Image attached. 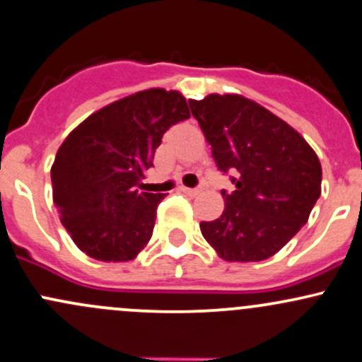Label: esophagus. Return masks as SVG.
Instances as JSON below:
<instances>
[{
  "label": "esophagus",
  "instance_id": "esophagus-1",
  "mask_svg": "<svg viewBox=\"0 0 362 362\" xmlns=\"http://www.w3.org/2000/svg\"><path fill=\"white\" fill-rule=\"evenodd\" d=\"M182 192H185L187 196H199L201 194V189H189V187H182Z\"/></svg>",
  "mask_w": 362,
  "mask_h": 362
}]
</instances>
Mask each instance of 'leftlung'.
I'll list each match as a JSON object with an SVG mask.
<instances>
[{
	"label": "left lung",
	"instance_id": "1",
	"mask_svg": "<svg viewBox=\"0 0 362 362\" xmlns=\"http://www.w3.org/2000/svg\"><path fill=\"white\" fill-rule=\"evenodd\" d=\"M218 170L235 191H222L220 218L201 234L226 262H260L283 248L309 220L321 196L317 154L286 121L235 93L189 100Z\"/></svg>",
	"mask_w": 362,
	"mask_h": 362
}]
</instances>
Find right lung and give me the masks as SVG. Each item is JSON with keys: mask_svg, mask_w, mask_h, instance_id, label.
<instances>
[{"mask_svg": "<svg viewBox=\"0 0 362 362\" xmlns=\"http://www.w3.org/2000/svg\"><path fill=\"white\" fill-rule=\"evenodd\" d=\"M191 117L180 91L151 88L98 109L72 130L52 166L53 204L83 253L133 260L149 243L165 194L140 180L171 124Z\"/></svg>", "mask_w": 362, "mask_h": 362, "instance_id": "add662e5", "label": "right lung"}]
</instances>
